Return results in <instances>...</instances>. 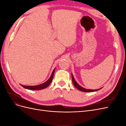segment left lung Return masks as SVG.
<instances>
[{
    "instance_id": "obj_1",
    "label": "left lung",
    "mask_w": 126,
    "mask_h": 126,
    "mask_svg": "<svg viewBox=\"0 0 126 126\" xmlns=\"http://www.w3.org/2000/svg\"><path fill=\"white\" fill-rule=\"evenodd\" d=\"M72 81L73 82V84L74 85V86H75L77 89H78L80 91H83V92H94V91H97L99 90L100 89H101V88H100V89H96V90H92V89H86V88H84L82 87L81 86H80L78 84V83L76 81V80H75V79H74V76L73 75H72Z\"/></svg>"
}]
</instances>
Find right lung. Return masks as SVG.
Here are the masks:
<instances>
[{"mask_svg":"<svg viewBox=\"0 0 126 126\" xmlns=\"http://www.w3.org/2000/svg\"><path fill=\"white\" fill-rule=\"evenodd\" d=\"M55 68H54L53 69V71L52 74H51V76L49 78V79L47 81H46L45 82L42 83V84H40L39 85H36V86H24V85H21L23 88H25V89L32 90H39L45 89V88L47 87L50 84L51 81H52L53 76H54V71H55Z\"/></svg>","mask_w":126,"mask_h":126,"instance_id":"add662e5","label":"right lung"}]
</instances>
